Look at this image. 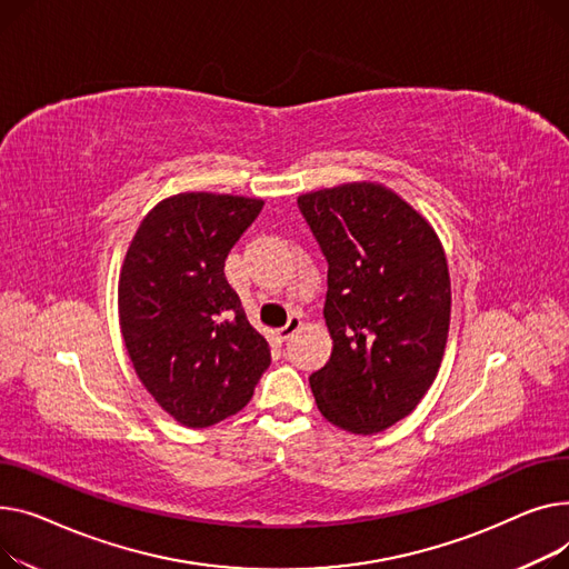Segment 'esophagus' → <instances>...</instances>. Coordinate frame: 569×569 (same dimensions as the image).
Returning a JSON list of instances; mask_svg holds the SVG:
<instances>
[{"instance_id": "34e87169", "label": "esophagus", "mask_w": 569, "mask_h": 569, "mask_svg": "<svg viewBox=\"0 0 569 569\" xmlns=\"http://www.w3.org/2000/svg\"><path fill=\"white\" fill-rule=\"evenodd\" d=\"M300 323H303V321H300V317H298V315H291L289 321L278 330V338H280V340H289V338L293 336V332L300 328Z\"/></svg>"}]
</instances>
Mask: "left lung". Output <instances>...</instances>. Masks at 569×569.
Returning <instances> with one entry per match:
<instances>
[{"label":"left lung","instance_id":"left-lung-1","mask_svg":"<svg viewBox=\"0 0 569 569\" xmlns=\"http://www.w3.org/2000/svg\"><path fill=\"white\" fill-rule=\"evenodd\" d=\"M328 261L330 360L310 377L326 420L377 433L407 418L437 379L450 328L441 241L402 197L345 183L298 197Z\"/></svg>","mask_w":569,"mask_h":569}]
</instances>
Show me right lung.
Returning a JSON list of instances; mask_svg holds the SVG:
<instances>
[{"instance_id": "obj_1", "label": "right lung", "mask_w": 569, "mask_h": 569, "mask_svg": "<svg viewBox=\"0 0 569 569\" xmlns=\"http://www.w3.org/2000/svg\"><path fill=\"white\" fill-rule=\"evenodd\" d=\"M252 197L181 192L140 222L119 276V323L132 367L186 427L239 413L271 365L224 278V259L254 222Z\"/></svg>"}]
</instances>
